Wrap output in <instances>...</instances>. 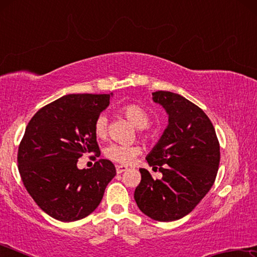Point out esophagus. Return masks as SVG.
Wrapping results in <instances>:
<instances>
[{
    "label": "esophagus",
    "instance_id": "34e87169",
    "mask_svg": "<svg viewBox=\"0 0 257 257\" xmlns=\"http://www.w3.org/2000/svg\"><path fill=\"white\" fill-rule=\"evenodd\" d=\"M115 169H116V173H122L128 170V167H125V165H115Z\"/></svg>",
    "mask_w": 257,
    "mask_h": 257
}]
</instances>
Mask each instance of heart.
Instances as JSON below:
<instances>
[{
  "instance_id": "1",
  "label": "heart",
  "mask_w": 257,
  "mask_h": 257,
  "mask_svg": "<svg viewBox=\"0 0 257 257\" xmlns=\"http://www.w3.org/2000/svg\"><path fill=\"white\" fill-rule=\"evenodd\" d=\"M122 114L132 122L135 127L139 128L142 136L145 139H150L152 135L146 132V127L150 123V115L144 108L136 104H129L121 108ZM94 133L98 138H105L107 134V116L102 113L94 121ZM142 153L141 146L137 144L124 145V144H110L105 150V156L120 164L132 163L137 155Z\"/></svg>"
}]
</instances>
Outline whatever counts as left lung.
Returning <instances> with one entry per match:
<instances>
[{"mask_svg": "<svg viewBox=\"0 0 257 257\" xmlns=\"http://www.w3.org/2000/svg\"><path fill=\"white\" fill-rule=\"evenodd\" d=\"M152 95L167 111L169 124L146 160L163 176L153 179L146 169H139L142 180L134 197L144 214L169 222L190 213L211 189L220 144L202 108L176 93L159 90Z\"/></svg>", "mask_w": 257, "mask_h": 257, "instance_id": "obj_1", "label": "left lung"}]
</instances>
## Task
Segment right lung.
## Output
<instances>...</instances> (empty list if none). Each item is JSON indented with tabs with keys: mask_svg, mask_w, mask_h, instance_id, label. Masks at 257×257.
<instances>
[{
	"mask_svg": "<svg viewBox=\"0 0 257 257\" xmlns=\"http://www.w3.org/2000/svg\"><path fill=\"white\" fill-rule=\"evenodd\" d=\"M111 94H70L38 110L26 127L18 169L26 189L43 211L63 222L89 215L114 176L111 161L77 168L84 154L101 152L94 121L110 104Z\"/></svg>",
	"mask_w": 257,
	"mask_h": 257,
	"instance_id": "obj_1",
	"label": "right lung"
}]
</instances>
